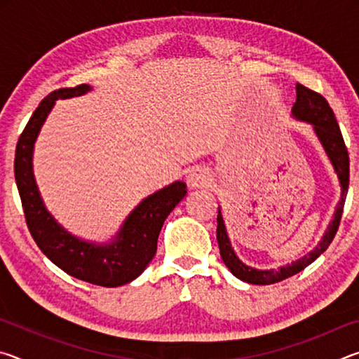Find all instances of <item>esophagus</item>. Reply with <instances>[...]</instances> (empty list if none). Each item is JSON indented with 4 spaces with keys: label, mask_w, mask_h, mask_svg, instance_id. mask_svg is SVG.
<instances>
[{
    "label": "esophagus",
    "mask_w": 359,
    "mask_h": 359,
    "mask_svg": "<svg viewBox=\"0 0 359 359\" xmlns=\"http://www.w3.org/2000/svg\"><path fill=\"white\" fill-rule=\"evenodd\" d=\"M187 184L191 188H203L209 184V174L204 171V169H193V171L188 174Z\"/></svg>",
    "instance_id": "esophagus-1"
}]
</instances>
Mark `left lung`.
<instances>
[{
    "mask_svg": "<svg viewBox=\"0 0 359 359\" xmlns=\"http://www.w3.org/2000/svg\"><path fill=\"white\" fill-rule=\"evenodd\" d=\"M291 117L306 121L312 126V130L317 136L318 142L323 147L325 154L330 160L334 172L337 174L339 185H340V199L336 205V210L332 214V220L327 224L326 231L321 236V239L313 250L304 255L302 258L291 261V264L280 266L278 269H257L245 264L244 261L236 255L233 244L228 236L226 224H224V218L222 214V208L218 205V215H217V241L218 247H220V255L224 266L231 271V274L236 276L242 282L252 283V285H271L276 282L285 280L291 276L301 272L304 267L312 264L321 253H323L334 239L337 233L340 218H342V210L345 204V198H347L348 191V175H350V161H348V151L345 147L342 133L337 125L336 115H334L332 109L327 104V101L317 92H312L304 85H296V102L291 107Z\"/></svg>",
    "mask_w": 359,
    "mask_h": 359,
    "instance_id": "left-lung-1",
    "label": "left lung"
}]
</instances>
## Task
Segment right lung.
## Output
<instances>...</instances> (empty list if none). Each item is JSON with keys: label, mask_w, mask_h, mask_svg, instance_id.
<instances>
[{"label": "right lung", "mask_w": 359, "mask_h": 359, "mask_svg": "<svg viewBox=\"0 0 359 359\" xmlns=\"http://www.w3.org/2000/svg\"><path fill=\"white\" fill-rule=\"evenodd\" d=\"M88 92H92V87L87 83L76 88H60L39 102L17 142L14 174L28 229L41 252L66 274L114 288L135 280L154 259L163 223L185 198L187 185L175 180L144 198L106 242L77 238L65 229L41 198L33 172L34 144L58 100L76 98Z\"/></svg>", "instance_id": "obj_1"}]
</instances>
